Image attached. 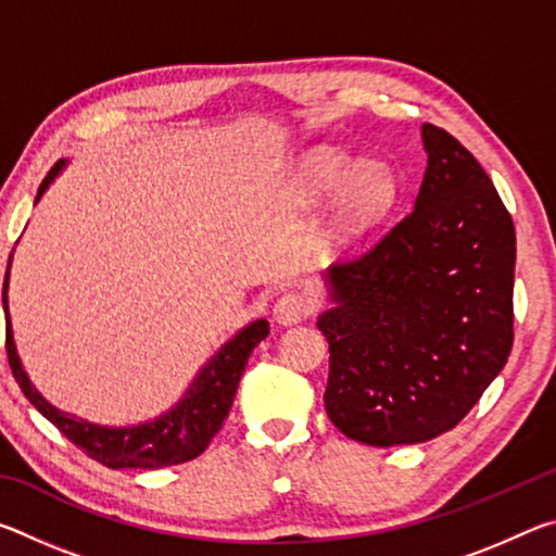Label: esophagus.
Wrapping results in <instances>:
<instances>
[{
    "label": "esophagus",
    "mask_w": 556,
    "mask_h": 556,
    "mask_svg": "<svg viewBox=\"0 0 556 556\" xmlns=\"http://www.w3.org/2000/svg\"><path fill=\"white\" fill-rule=\"evenodd\" d=\"M312 314V301L304 294H285L275 304V321L281 326L301 324Z\"/></svg>",
    "instance_id": "1"
}]
</instances>
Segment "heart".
Instances as JSON below:
<instances>
[{
  "label": "heart",
  "mask_w": 556,
  "mask_h": 556,
  "mask_svg": "<svg viewBox=\"0 0 556 556\" xmlns=\"http://www.w3.org/2000/svg\"><path fill=\"white\" fill-rule=\"evenodd\" d=\"M304 186L316 199L338 191L326 225L328 242H341L380 220L397 193V181L388 164L378 159L353 162L338 152H321L308 159Z\"/></svg>",
  "instance_id": "b5f03b06"
}]
</instances>
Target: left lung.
I'll use <instances>...</instances> for the list:
<instances>
[{"instance_id":"1","label":"left lung","mask_w":556,"mask_h":556,"mask_svg":"<svg viewBox=\"0 0 556 556\" xmlns=\"http://www.w3.org/2000/svg\"><path fill=\"white\" fill-rule=\"evenodd\" d=\"M414 208L324 275L331 308L326 412L361 444H421L454 429L513 348L515 225L483 166L421 125Z\"/></svg>"}]
</instances>
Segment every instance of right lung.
<instances>
[{
    "label": "right lung",
    "mask_w": 556,
    "mask_h": 556,
    "mask_svg": "<svg viewBox=\"0 0 556 556\" xmlns=\"http://www.w3.org/2000/svg\"><path fill=\"white\" fill-rule=\"evenodd\" d=\"M63 168L65 159H61V162L51 168L49 176L43 178L34 203L41 201V195L49 191V186L55 181V176H59ZM9 267H12V255H9L2 291L9 368H12L14 380L26 394V400H29L53 427H59L63 437H68L75 446L86 451L90 458L100 460L102 466L117 470L176 466L203 454L205 446L211 444V439L220 431L225 417H228L250 353L255 351L257 343L265 341L269 333V324L265 318H257V321L248 324L240 328L230 341H225L218 348V353L199 370V375H195L191 384H188V390L184 392V397L178 400L172 409L162 412L159 417L149 421H139V425L105 427L83 417H75L71 412H61L34 388V382L29 380V375H26L14 343L12 316H9L7 296Z\"/></svg>",
    "instance_id": "1"
}]
</instances>
